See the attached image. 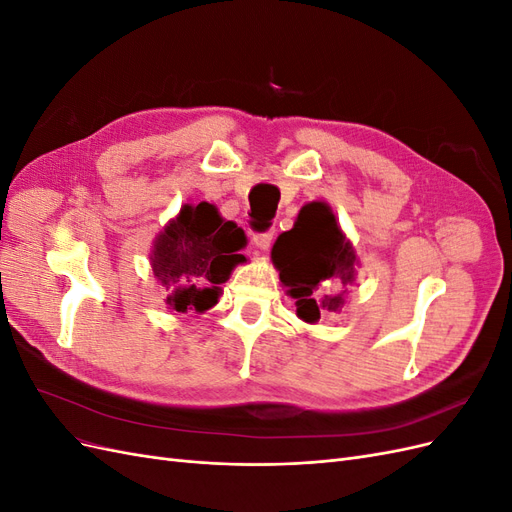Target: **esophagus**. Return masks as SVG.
I'll use <instances>...</instances> for the list:
<instances>
[{"instance_id":"34e87169","label":"esophagus","mask_w":512,"mask_h":512,"mask_svg":"<svg viewBox=\"0 0 512 512\" xmlns=\"http://www.w3.org/2000/svg\"><path fill=\"white\" fill-rule=\"evenodd\" d=\"M271 241H273V232H262V235H256L254 237V247L258 252H267L271 247Z\"/></svg>"}]
</instances>
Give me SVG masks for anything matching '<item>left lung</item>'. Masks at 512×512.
Returning a JSON list of instances; mask_svg holds the SVG:
<instances>
[{"mask_svg":"<svg viewBox=\"0 0 512 512\" xmlns=\"http://www.w3.org/2000/svg\"><path fill=\"white\" fill-rule=\"evenodd\" d=\"M271 260L297 316L309 324L320 314L342 312L361 265L333 209L322 200L301 207L294 226L273 243Z\"/></svg>","mask_w":512,"mask_h":512,"instance_id":"8db88e82","label":"left lung"}]
</instances>
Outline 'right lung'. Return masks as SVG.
Wrapping results in <instances>:
<instances>
[{
    "label": "right lung",
    "mask_w": 512,
    "mask_h": 512,
    "mask_svg": "<svg viewBox=\"0 0 512 512\" xmlns=\"http://www.w3.org/2000/svg\"><path fill=\"white\" fill-rule=\"evenodd\" d=\"M243 228L224 220L218 207L185 203L158 232L149 262L156 280L166 288V309L179 314H205L218 303L222 284L247 258Z\"/></svg>",
    "instance_id": "right-lung-1"
}]
</instances>
